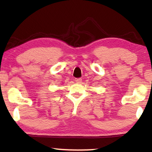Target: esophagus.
I'll use <instances>...</instances> for the list:
<instances>
[{"label":"esophagus","instance_id":"1","mask_svg":"<svg viewBox=\"0 0 152 152\" xmlns=\"http://www.w3.org/2000/svg\"><path fill=\"white\" fill-rule=\"evenodd\" d=\"M75 81H76V82H77V83H81L82 81V79L81 78H75Z\"/></svg>","mask_w":152,"mask_h":152}]
</instances>
